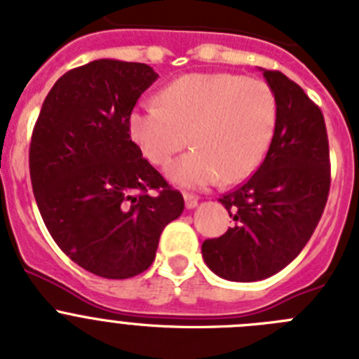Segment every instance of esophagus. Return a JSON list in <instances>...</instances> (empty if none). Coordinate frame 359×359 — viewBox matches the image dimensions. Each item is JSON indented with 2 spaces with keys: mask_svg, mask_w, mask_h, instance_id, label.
Here are the masks:
<instances>
[{
  "mask_svg": "<svg viewBox=\"0 0 359 359\" xmlns=\"http://www.w3.org/2000/svg\"><path fill=\"white\" fill-rule=\"evenodd\" d=\"M199 203V198L194 194H185V207L189 208V210H192V208L198 207Z\"/></svg>",
  "mask_w": 359,
  "mask_h": 359,
  "instance_id": "esophagus-1",
  "label": "esophagus"
}]
</instances>
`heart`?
I'll use <instances>...</instances> for the list:
<instances>
[{
    "label": "heart",
    "mask_w": 359,
    "mask_h": 359,
    "mask_svg": "<svg viewBox=\"0 0 359 359\" xmlns=\"http://www.w3.org/2000/svg\"><path fill=\"white\" fill-rule=\"evenodd\" d=\"M277 128V98L259 79L189 73L167 84L160 102L138 104L129 135L152 165H165L189 142L192 151L167 167L189 189L246 180L261 165Z\"/></svg>",
    "instance_id": "1"
}]
</instances>
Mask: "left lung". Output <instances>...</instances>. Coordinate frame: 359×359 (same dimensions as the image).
I'll list each match as a JSON object with an SVG mask.
<instances>
[{
	"label": "left lung",
	"mask_w": 359,
	"mask_h": 359,
	"mask_svg": "<svg viewBox=\"0 0 359 359\" xmlns=\"http://www.w3.org/2000/svg\"><path fill=\"white\" fill-rule=\"evenodd\" d=\"M277 98V128L262 165L219 201L236 226L201 246L217 277L255 282L286 268L311 239L331 187L325 122L298 84L262 69Z\"/></svg>",
	"instance_id": "1"
}]
</instances>
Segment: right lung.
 <instances>
[{"label": "right lung", "mask_w": 359, "mask_h": 359, "mask_svg": "<svg viewBox=\"0 0 359 359\" xmlns=\"http://www.w3.org/2000/svg\"><path fill=\"white\" fill-rule=\"evenodd\" d=\"M158 79L142 62L98 59L69 69L32 133L30 180L57 246L104 278L140 275L185 208L129 135V115ZM156 189V195H149Z\"/></svg>", "instance_id": "obj_1"}]
</instances>
